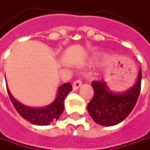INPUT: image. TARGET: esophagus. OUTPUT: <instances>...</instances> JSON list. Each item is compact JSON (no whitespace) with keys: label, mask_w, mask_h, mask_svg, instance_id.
Listing matches in <instances>:
<instances>
[{"label":"esophagus","mask_w":150,"mask_h":150,"mask_svg":"<svg viewBox=\"0 0 150 150\" xmlns=\"http://www.w3.org/2000/svg\"><path fill=\"white\" fill-rule=\"evenodd\" d=\"M82 85V81H80V80H77V81H75L73 83V90L74 91H77L79 88Z\"/></svg>","instance_id":"1"}]
</instances>
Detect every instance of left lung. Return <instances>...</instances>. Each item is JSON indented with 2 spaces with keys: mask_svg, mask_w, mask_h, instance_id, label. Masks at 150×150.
<instances>
[{
  "mask_svg": "<svg viewBox=\"0 0 150 150\" xmlns=\"http://www.w3.org/2000/svg\"><path fill=\"white\" fill-rule=\"evenodd\" d=\"M142 73L139 69L133 87L122 93H113L104 81H94L91 85L94 96L88 103L87 110L92 119L102 126H113L122 122L133 111L139 99Z\"/></svg>",
  "mask_w": 150,
  "mask_h": 150,
  "instance_id": "left-lung-1",
  "label": "left lung"
}]
</instances>
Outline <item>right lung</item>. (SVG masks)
Returning a JSON list of instances; mask_svg holds the SVG:
<instances>
[{
    "label": "right lung",
    "mask_w": 150,
    "mask_h": 150,
    "mask_svg": "<svg viewBox=\"0 0 150 150\" xmlns=\"http://www.w3.org/2000/svg\"><path fill=\"white\" fill-rule=\"evenodd\" d=\"M6 89L11 103L22 117L34 125L46 126L49 125L52 122L58 120L63 113L64 109V99L72 91V86L69 82L61 85L58 89L57 96L54 102L45 108H40L24 106L11 96L8 88L6 87Z\"/></svg>",
    "instance_id": "right-lung-1"
}]
</instances>
